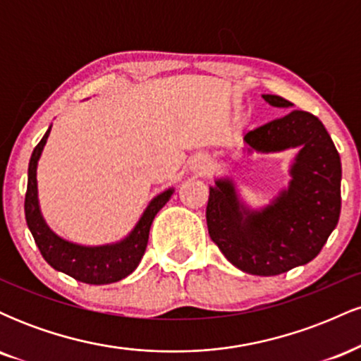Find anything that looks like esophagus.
Wrapping results in <instances>:
<instances>
[{
    "label": "esophagus",
    "instance_id": "obj_1",
    "mask_svg": "<svg viewBox=\"0 0 361 361\" xmlns=\"http://www.w3.org/2000/svg\"><path fill=\"white\" fill-rule=\"evenodd\" d=\"M210 168H212V163H210L209 156L205 154L193 156L192 161H190V169L195 175H205V173L210 171Z\"/></svg>",
    "mask_w": 361,
    "mask_h": 361
}]
</instances>
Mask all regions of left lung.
Masks as SVG:
<instances>
[{
    "instance_id": "1",
    "label": "left lung",
    "mask_w": 361,
    "mask_h": 361,
    "mask_svg": "<svg viewBox=\"0 0 361 361\" xmlns=\"http://www.w3.org/2000/svg\"><path fill=\"white\" fill-rule=\"evenodd\" d=\"M263 100L276 109L292 106L276 94H263ZM244 144L247 154L299 149L288 169V186L271 204L251 209L233 178H215L207 204L209 234L241 271L280 275L316 258L338 226L341 159L321 120L302 110L247 132Z\"/></svg>"
}]
</instances>
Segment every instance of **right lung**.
I'll return each instance as SVG.
<instances>
[{"label":"right lung","instance_id":"add662e5","mask_svg":"<svg viewBox=\"0 0 361 361\" xmlns=\"http://www.w3.org/2000/svg\"><path fill=\"white\" fill-rule=\"evenodd\" d=\"M52 126L47 128L44 137L37 144L28 163L27 195H25V219L34 235L35 244L42 252L44 259L54 270L66 273L78 281L90 285L114 283L130 275L139 267L146 251L149 229L156 214L166 205L175 188H168L156 195L146 207L134 229L117 243L103 246H82L66 241L57 235L45 222L39 205V188H37V164L42 156L44 146L51 134Z\"/></svg>","mask_w":361,"mask_h":361}]
</instances>
